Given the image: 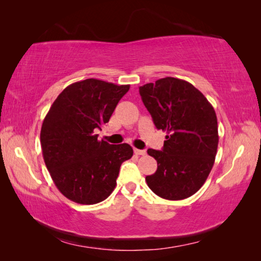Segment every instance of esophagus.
Listing matches in <instances>:
<instances>
[{"instance_id": "1", "label": "esophagus", "mask_w": 261, "mask_h": 261, "mask_svg": "<svg viewBox=\"0 0 261 261\" xmlns=\"http://www.w3.org/2000/svg\"><path fill=\"white\" fill-rule=\"evenodd\" d=\"M135 154L136 155H145V154H146V151H144V149L135 148Z\"/></svg>"}]
</instances>
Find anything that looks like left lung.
I'll use <instances>...</instances> for the list:
<instances>
[{
  "label": "left lung",
  "instance_id": "left-lung-1",
  "mask_svg": "<svg viewBox=\"0 0 261 261\" xmlns=\"http://www.w3.org/2000/svg\"><path fill=\"white\" fill-rule=\"evenodd\" d=\"M156 129L166 131L162 151L148 148L158 169L146 176L148 188L168 200L196 193L213 168L219 132L215 110L192 84L166 77L139 87Z\"/></svg>",
  "mask_w": 261,
  "mask_h": 261
}]
</instances>
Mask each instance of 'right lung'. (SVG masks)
Instances as JSON below:
<instances>
[{
	"instance_id": "1",
	"label": "right lung",
	"mask_w": 261,
	"mask_h": 261,
	"mask_svg": "<svg viewBox=\"0 0 261 261\" xmlns=\"http://www.w3.org/2000/svg\"><path fill=\"white\" fill-rule=\"evenodd\" d=\"M130 85L90 78L65 87L42 122L43 160L60 192L77 204L105 200L116 187L120 167L134 155L129 144L99 140L96 129L109 122Z\"/></svg>"
}]
</instances>
